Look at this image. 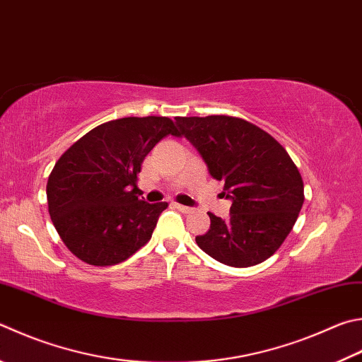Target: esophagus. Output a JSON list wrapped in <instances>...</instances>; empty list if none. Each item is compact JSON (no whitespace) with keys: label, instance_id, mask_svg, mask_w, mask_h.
<instances>
[{"label":"esophagus","instance_id":"34e87169","mask_svg":"<svg viewBox=\"0 0 362 362\" xmlns=\"http://www.w3.org/2000/svg\"><path fill=\"white\" fill-rule=\"evenodd\" d=\"M175 207L177 209H179L180 210V212H183V214H189V212H192V207H188V206H182V204H175Z\"/></svg>","mask_w":362,"mask_h":362}]
</instances>
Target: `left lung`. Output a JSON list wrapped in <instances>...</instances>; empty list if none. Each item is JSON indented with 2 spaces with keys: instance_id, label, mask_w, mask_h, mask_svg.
<instances>
[{
  "instance_id": "8db88e82",
  "label": "left lung",
  "mask_w": 362,
  "mask_h": 362,
  "mask_svg": "<svg viewBox=\"0 0 362 362\" xmlns=\"http://www.w3.org/2000/svg\"><path fill=\"white\" fill-rule=\"evenodd\" d=\"M180 133L198 148L210 175L225 183L229 216L209 212L210 229L196 244L214 259L250 267L277 252L304 204V183L286 150L244 118L175 117Z\"/></svg>"
}]
</instances>
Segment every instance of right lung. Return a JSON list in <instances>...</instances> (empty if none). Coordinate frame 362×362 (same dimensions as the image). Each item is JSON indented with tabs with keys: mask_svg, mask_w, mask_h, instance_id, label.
<instances>
[{
	"mask_svg": "<svg viewBox=\"0 0 362 362\" xmlns=\"http://www.w3.org/2000/svg\"><path fill=\"white\" fill-rule=\"evenodd\" d=\"M168 134L180 136L168 117L118 118L88 131L55 163L47 180L49 214L78 259L114 266L152 238L168 202L139 199L137 174Z\"/></svg>",
	"mask_w": 362,
	"mask_h": 362,
	"instance_id": "obj_1",
	"label": "right lung"
}]
</instances>
